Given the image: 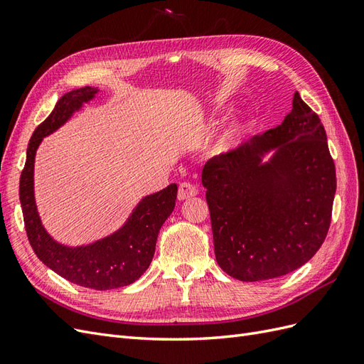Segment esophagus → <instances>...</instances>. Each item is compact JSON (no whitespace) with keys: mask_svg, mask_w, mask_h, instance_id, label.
I'll use <instances>...</instances> for the list:
<instances>
[{"mask_svg":"<svg viewBox=\"0 0 364 364\" xmlns=\"http://www.w3.org/2000/svg\"><path fill=\"white\" fill-rule=\"evenodd\" d=\"M198 193V189L191 183H180L178 186V200H188L191 197H195Z\"/></svg>","mask_w":364,"mask_h":364,"instance_id":"esophagus-1","label":"esophagus"}]
</instances>
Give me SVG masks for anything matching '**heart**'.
<instances>
[{
    "mask_svg": "<svg viewBox=\"0 0 364 364\" xmlns=\"http://www.w3.org/2000/svg\"><path fill=\"white\" fill-rule=\"evenodd\" d=\"M238 129H240V124L237 123V121H234V123H230L229 127L225 130V138H232V136H234L238 132Z\"/></svg>",
    "mask_w": 364,
    "mask_h": 364,
    "instance_id": "1",
    "label": "heart"
}]
</instances>
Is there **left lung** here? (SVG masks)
<instances>
[{
    "instance_id": "1",
    "label": "left lung",
    "mask_w": 364,
    "mask_h": 364,
    "mask_svg": "<svg viewBox=\"0 0 364 364\" xmlns=\"http://www.w3.org/2000/svg\"><path fill=\"white\" fill-rule=\"evenodd\" d=\"M271 150L272 160L263 164ZM201 181L217 263L241 282L295 271L328 235L335 164L318 115L298 92L282 124L210 158Z\"/></svg>"
}]
</instances>
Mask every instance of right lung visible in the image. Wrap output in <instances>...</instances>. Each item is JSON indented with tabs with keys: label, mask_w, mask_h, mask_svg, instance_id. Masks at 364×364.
I'll list each match as a JSON object with an SVG mask.
<instances>
[{
	"label": "right lung",
	"mask_w": 364,
	"mask_h": 364,
	"mask_svg": "<svg viewBox=\"0 0 364 364\" xmlns=\"http://www.w3.org/2000/svg\"><path fill=\"white\" fill-rule=\"evenodd\" d=\"M97 92L98 89L86 86L64 93L52 114L35 129L27 146L26 164L20 178V201L27 238L36 257L70 283L95 291H107L132 284L146 272L155 254L158 232L175 208L178 188L171 184L144 197L123 228L89 246H63L46 232L33 197L36 149L46 135L66 123L73 112L78 110L82 102L90 101Z\"/></svg>",
	"instance_id": "add662e5"
}]
</instances>
